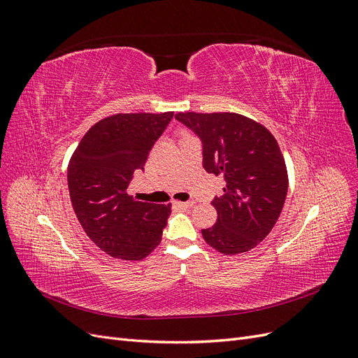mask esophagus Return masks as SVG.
Masks as SVG:
<instances>
[{"label": "esophagus", "instance_id": "34e87169", "mask_svg": "<svg viewBox=\"0 0 358 358\" xmlns=\"http://www.w3.org/2000/svg\"><path fill=\"white\" fill-rule=\"evenodd\" d=\"M194 204H196V201H176V206H179V208H183V209H189Z\"/></svg>", "mask_w": 358, "mask_h": 358}]
</instances>
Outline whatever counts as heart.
Segmentation results:
<instances>
[{"label": "heart", "mask_w": 358, "mask_h": 358, "mask_svg": "<svg viewBox=\"0 0 358 358\" xmlns=\"http://www.w3.org/2000/svg\"><path fill=\"white\" fill-rule=\"evenodd\" d=\"M180 136H182V137H185V136H189V134H188L187 131H180Z\"/></svg>", "instance_id": "1"}]
</instances>
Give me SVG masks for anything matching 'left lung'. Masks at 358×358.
I'll list each match as a JSON object with an SVG mask.
<instances>
[{
	"label": "left lung",
	"instance_id": "8db88e82",
	"mask_svg": "<svg viewBox=\"0 0 358 358\" xmlns=\"http://www.w3.org/2000/svg\"><path fill=\"white\" fill-rule=\"evenodd\" d=\"M203 143V167L222 175L224 194L212 204L218 220L201 230L206 243L225 255L255 248L273 229L288 189V173L273 134L254 119L233 113L179 112Z\"/></svg>",
	"mask_w": 358,
	"mask_h": 358
}]
</instances>
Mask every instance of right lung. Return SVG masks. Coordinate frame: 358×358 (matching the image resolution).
Instances as JSON below:
<instances>
[{
    "label": "right lung",
    "instance_id": "add662e5",
    "mask_svg": "<svg viewBox=\"0 0 358 358\" xmlns=\"http://www.w3.org/2000/svg\"><path fill=\"white\" fill-rule=\"evenodd\" d=\"M171 117L173 112L107 116L88 129L70 158L74 213L86 236L113 258L137 262L161 242L171 204L137 201L127 189Z\"/></svg>",
    "mask_w": 358,
    "mask_h": 358
}]
</instances>
